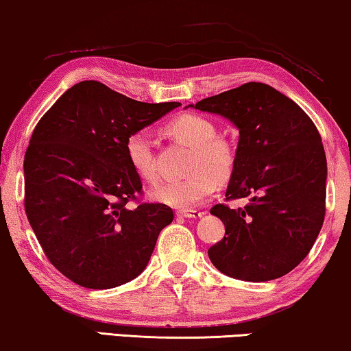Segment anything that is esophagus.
<instances>
[{
	"label": "esophagus",
	"mask_w": 351,
	"mask_h": 351,
	"mask_svg": "<svg viewBox=\"0 0 351 351\" xmlns=\"http://www.w3.org/2000/svg\"><path fill=\"white\" fill-rule=\"evenodd\" d=\"M176 215L180 216V218H187V219H197L204 216V213L199 210H180Z\"/></svg>",
	"instance_id": "1"
}]
</instances>
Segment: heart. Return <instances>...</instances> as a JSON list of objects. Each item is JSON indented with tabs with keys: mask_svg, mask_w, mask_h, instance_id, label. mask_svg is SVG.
Returning <instances> with one entry per match:
<instances>
[{
	"mask_svg": "<svg viewBox=\"0 0 351 351\" xmlns=\"http://www.w3.org/2000/svg\"><path fill=\"white\" fill-rule=\"evenodd\" d=\"M175 140L192 147L187 171L182 180L164 182L151 192L152 199L173 208L187 210L210 199L218 187L232 176L235 151L224 138L216 136L213 122L200 114L186 112L167 125ZM125 156L133 171L147 182L159 180L154 141L146 132L138 130L125 140Z\"/></svg>",
	"mask_w": 351,
	"mask_h": 351,
	"instance_id": "b5f03b06",
	"label": "heart"
}]
</instances>
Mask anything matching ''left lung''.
<instances>
[{
    "label": "left lung",
    "mask_w": 351,
    "mask_h": 351,
    "mask_svg": "<svg viewBox=\"0 0 351 351\" xmlns=\"http://www.w3.org/2000/svg\"><path fill=\"white\" fill-rule=\"evenodd\" d=\"M194 108L239 128L226 200H248L243 208L218 204L210 210L226 227L224 239L208 250L210 261L232 278H280L305 259L324 221L328 167L317 127L298 103L263 82Z\"/></svg>",
    "instance_id": "8db88e82"
}]
</instances>
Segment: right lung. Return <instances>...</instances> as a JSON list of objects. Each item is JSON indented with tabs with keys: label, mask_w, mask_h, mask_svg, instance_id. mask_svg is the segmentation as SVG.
Returning <instances> with one entry per match:
<instances>
[{
	"label": "right lung",
	"mask_w": 351,
	"mask_h": 351,
	"mask_svg": "<svg viewBox=\"0 0 351 351\" xmlns=\"http://www.w3.org/2000/svg\"><path fill=\"white\" fill-rule=\"evenodd\" d=\"M180 105L136 101L82 81L34 127L23 160L27 218L51 264L76 285L116 288L146 269L173 210L138 202L143 184L125 140Z\"/></svg>",
	"instance_id": "obj_1"
}]
</instances>
